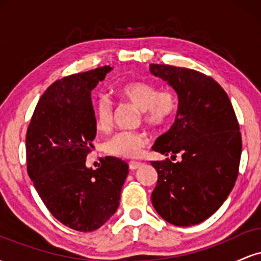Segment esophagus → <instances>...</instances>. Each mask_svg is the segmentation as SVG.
<instances>
[{
	"mask_svg": "<svg viewBox=\"0 0 261 261\" xmlns=\"http://www.w3.org/2000/svg\"><path fill=\"white\" fill-rule=\"evenodd\" d=\"M141 167V163H139V162H130L128 163V169L130 170H136L139 169Z\"/></svg>",
	"mask_w": 261,
	"mask_h": 261,
	"instance_id": "34e87169",
	"label": "esophagus"
}]
</instances>
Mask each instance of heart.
Segmentation results:
<instances>
[{
	"label": "heart",
	"mask_w": 261,
	"mask_h": 261,
	"mask_svg": "<svg viewBox=\"0 0 261 261\" xmlns=\"http://www.w3.org/2000/svg\"><path fill=\"white\" fill-rule=\"evenodd\" d=\"M118 97L140 109L142 121L151 126H160L172 115L174 100L172 94L166 91H157L154 85L146 81H130L122 83L115 89ZM94 127L106 133L113 124V107L104 95L95 99L92 107ZM147 135L141 131H121L106 141L103 149L107 154L122 160H134L147 147Z\"/></svg>",
	"instance_id": "heart-1"
}]
</instances>
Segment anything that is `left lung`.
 I'll return each mask as SVG.
<instances>
[{
  "instance_id": "left-lung-1",
  "label": "left lung",
  "mask_w": 261,
  "mask_h": 261,
  "mask_svg": "<svg viewBox=\"0 0 261 261\" xmlns=\"http://www.w3.org/2000/svg\"><path fill=\"white\" fill-rule=\"evenodd\" d=\"M178 97L174 124L153 149L180 161L151 162L158 180L151 195L158 215L174 226H194L214 215L232 191L242 154L239 124L224 89L199 71L149 65Z\"/></svg>"
}]
</instances>
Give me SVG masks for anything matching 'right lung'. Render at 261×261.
<instances>
[{"instance_id":"add662e5","label":"right lung","mask_w":261,"mask_h":261,"mask_svg":"<svg viewBox=\"0 0 261 261\" xmlns=\"http://www.w3.org/2000/svg\"><path fill=\"white\" fill-rule=\"evenodd\" d=\"M112 70L103 66L54 82L39 99L25 136L27 170L56 220L80 232L103 226L118 210L126 162L106 157L86 167L97 128L91 91Z\"/></svg>"}]
</instances>
